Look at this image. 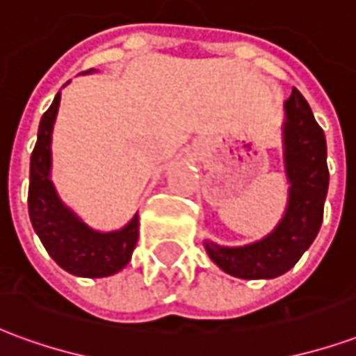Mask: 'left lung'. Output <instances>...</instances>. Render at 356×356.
I'll use <instances>...</instances> for the list:
<instances>
[{"instance_id": "obj_1", "label": "left lung", "mask_w": 356, "mask_h": 356, "mask_svg": "<svg viewBox=\"0 0 356 356\" xmlns=\"http://www.w3.org/2000/svg\"><path fill=\"white\" fill-rule=\"evenodd\" d=\"M286 171L290 204L273 234L244 248H221L206 242L209 257L225 273L246 280L275 278L290 270L318 234L328 194L326 137L305 97L293 88L286 101Z\"/></svg>"}]
</instances>
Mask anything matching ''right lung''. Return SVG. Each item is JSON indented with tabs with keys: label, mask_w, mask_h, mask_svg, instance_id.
<instances>
[{
	"label": "right lung",
	"mask_w": 356,
	"mask_h": 356,
	"mask_svg": "<svg viewBox=\"0 0 356 356\" xmlns=\"http://www.w3.org/2000/svg\"><path fill=\"white\" fill-rule=\"evenodd\" d=\"M60 93L45 110L38 129V140L30 158L28 213L47 254L57 265L76 276H110L122 270L131 259L139 238V219L122 231L101 234L88 229L70 209H66L49 179L51 131L57 116Z\"/></svg>",
	"instance_id": "right-lung-1"
}]
</instances>
